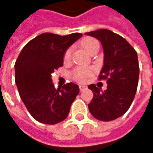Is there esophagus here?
<instances>
[{"mask_svg":"<svg viewBox=\"0 0 153 153\" xmlns=\"http://www.w3.org/2000/svg\"><path fill=\"white\" fill-rule=\"evenodd\" d=\"M79 89H80V91H83V90H85V89H86V86L80 85V86H79Z\"/></svg>","mask_w":153,"mask_h":153,"instance_id":"obj_1","label":"esophagus"}]
</instances>
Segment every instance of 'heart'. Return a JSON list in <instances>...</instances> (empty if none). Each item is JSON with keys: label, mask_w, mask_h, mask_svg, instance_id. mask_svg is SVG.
I'll list each match as a JSON object with an SVG mask.
<instances>
[{"label": "heart", "mask_w": 153, "mask_h": 153, "mask_svg": "<svg viewBox=\"0 0 153 153\" xmlns=\"http://www.w3.org/2000/svg\"><path fill=\"white\" fill-rule=\"evenodd\" d=\"M80 45L84 50L88 51L90 54L97 51L100 47L99 41L92 37H86L82 39L81 40ZM71 53H72L71 48H68L65 51V54H64V61L65 63L71 60ZM93 73H94V70L90 67H76L71 72V76L75 81L82 83V82H85Z\"/></svg>", "instance_id": "heart-1"}]
</instances>
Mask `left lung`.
<instances>
[{
	"label": "left lung",
	"instance_id": "1",
	"mask_svg": "<svg viewBox=\"0 0 153 153\" xmlns=\"http://www.w3.org/2000/svg\"><path fill=\"white\" fill-rule=\"evenodd\" d=\"M99 39L104 51V65L99 80H107V89L101 92L96 84L88 104L91 114L102 121H110L123 115L133 102L138 87L140 67L137 52L124 38L108 29L86 33Z\"/></svg>",
	"mask_w": 153,
	"mask_h": 153
}]
</instances>
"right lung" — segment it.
<instances>
[{
  "label": "right lung",
  "mask_w": 153,
  "mask_h": 153,
  "mask_svg": "<svg viewBox=\"0 0 153 153\" xmlns=\"http://www.w3.org/2000/svg\"><path fill=\"white\" fill-rule=\"evenodd\" d=\"M82 36L45 33L30 40L15 62V82L22 102L33 118L44 124L54 125L69 114L79 88L68 82L55 88L51 73L63 66L65 51Z\"/></svg>",
  "instance_id": "1"
}]
</instances>
